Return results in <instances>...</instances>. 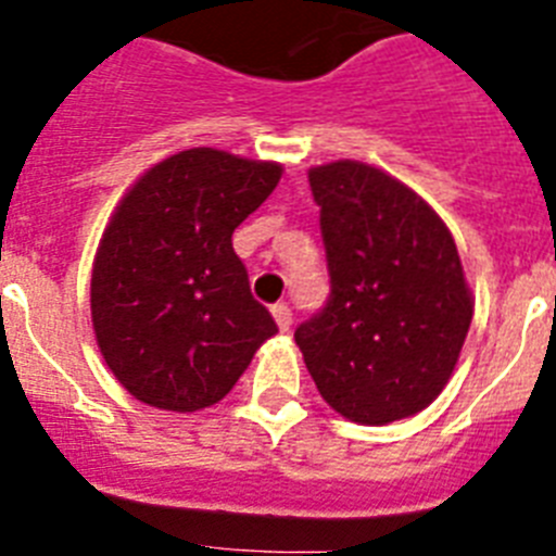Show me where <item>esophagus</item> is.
<instances>
[{"instance_id": "34e87169", "label": "esophagus", "mask_w": 556, "mask_h": 556, "mask_svg": "<svg viewBox=\"0 0 556 556\" xmlns=\"http://www.w3.org/2000/svg\"><path fill=\"white\" fill-rule=\"evenodd\" d=\"M270 312H274V320H277L279 329L282 331L291 329V308H288L286 303H277L274 308H270Z\"/></svg>"}]
</instances>
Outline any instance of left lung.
<instances>
[{"label": "left lung", "mask_w": 556, "mask_h": 556, "mask_svg": "<svg viewBox=\"0 0 556 556\" xmlns=\"http://www.w3.org/2000/svg\"><path fill=\"white\" fill-rule=\"evenodd\" d=\"M331 291L294 340L331 409L389 424L435 401L473 320L456 242L387 173L338 161L308 173Z\"/></svg>", "instance_id": "obj_1"}]
</instances>
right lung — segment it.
<instances>
[{
  "mask_svg": "<svg viewBox=\"0 0 556 556\" xmlns=\"http://www.w3.org/2000/svg\"><path fill=\"white\" fill-rule=\"evenodd\" d=\"M279 176V164L201 147L126 192L94 256L91 323L109 369L138 401L173 413L216 404L277 334L233 230Z\"/></svg>",
  "mask_w": 556,
  "mask_h": 556,
  "instance_id": "obj_1",
  "label": "right lung"
}]
</instances>
